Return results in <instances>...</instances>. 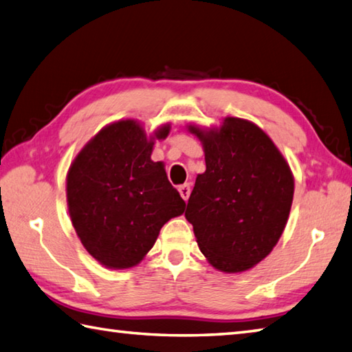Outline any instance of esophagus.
I'll list each match as a JSON object with an SVG mask.
<instances>
[{
  "mask_svg": "<svg viewBox=\"0 0 352 352\" xmlns=\"http://www.w3.org/2000/svg\"><path fill=\"white\" fill-rule=\"evenodd\" d=\"M177 191H179V195H181V196H182V199H184V201H187V199L190 197V185H188V184L179 185V188H177Z\"/></svg>",
  "mask_w": 352,
  "mask_h": 352,
  "instance_id": "1",
  "label": "esophagus"
}]
</instances>
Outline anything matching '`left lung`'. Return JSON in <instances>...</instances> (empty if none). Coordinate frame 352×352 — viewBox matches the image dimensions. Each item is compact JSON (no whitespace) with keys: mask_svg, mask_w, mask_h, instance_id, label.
Listing matches in <instances>:
<instances>
[{"mask_svg":"<svg viewBox=\"0 0 352 352\" xmlns=\"http://www.w3.org/2000/svg\"><path fill=\"white\" fill-rule=\"evenodd\" d=\"M188 130L204 145L185 217L214 268L241 273L267 257L287 225L294 179L280 151L253 122L227 118L219 130Z\"/></svg>","mask_w":352,"mask_h":352,"instance_id":"obj_1","label":"left lung"}]
</instances>
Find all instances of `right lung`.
<instances>
[{
    "label": "right lung",
    "mask_w": 352,
    "mask_h": 352,
    "mask_svg": "<svg viewBox=\"0 0 352 352\" xmlns=\"http://www.w3.org/2000/svg\"><path fill=\"white\" fill-rule=\"evenodd\" d=\"M170 125L155 138L168 136ZM155 138L136 121L110 124L79 151L67 175V204L84 248L107 268H131L153 248L159 231L185 210L162 162L151 161Z\"/></svg>",
    "instance_id": "obj_1"
}]
</instances>
